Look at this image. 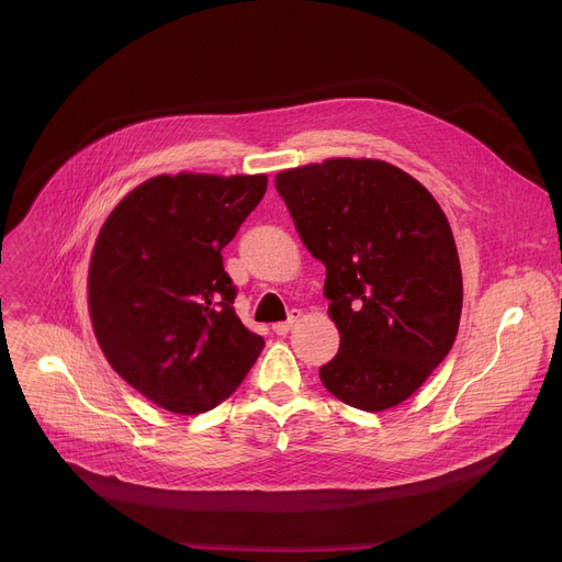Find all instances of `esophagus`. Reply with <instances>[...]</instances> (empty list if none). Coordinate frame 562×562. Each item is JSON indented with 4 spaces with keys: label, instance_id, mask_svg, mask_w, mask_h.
<instances>
[{
    "label": "esophagus",
    "instance_id": "esophagus-1",
    "mask_svg": "<svg viewBox=\"0 0 562 562\" xmlns=\"http://www.w3.org/2000/svg\"><path fill=\"white\" fill-rule=\"evenodd\" d=\"M297 318H300V312H297V310H293V312L289 314V321H284V323H276V325H273V331H276L278 336H286V334L293 329V325L297 323Z\"/></svg>",
    "mask_w": 562,
    "mask_h": 562
}]
</instances>
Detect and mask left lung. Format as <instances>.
<instances>
[{"label":"left lung","instance_id":"8db88e82","mask_svg":"<svg viewBox=\"0 0 562 562\" xmlns=\"http://www.w3.org/2000/svg\"><path fill=\"white\" fill-rule=\"evenodd\" d=\"M302 244L327 269L340 331L323 385L366 413L398 405L446 359L462 314V269L448 220L407 172L329 159L276 177Z\"/></svg>","mask_w":562,"mask_h":562}]
</instances>
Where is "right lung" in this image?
<instances>
[{
    "instance_id": "obj_1",
    "label": "right lung",
    "mask_w": 562,
    "mask_h": 562,
    "mask_svg": "<svg viewBox=\"0 0 562 562\" xmlns=\"http://www.w3.org/2000/svg\"><path fill=\"white\" fill-rule=\"evenodd\" d=\"M267 192V175H161L100 228L89 314L100 349L164 411L199 415L228 398L265 347L233 302L222 248Z\"/></svg>"
}]
</instances>
